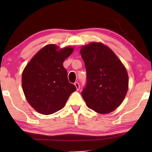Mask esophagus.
<instances>
[{
	"label": "esophagus",
	"instance_id": "obj_1",
	"mask_svg": "<svg viewBox=\"0 0 152 152\" xmlns=\"http://www.w3.org/2000/svg\"><path fill=\"white\" fill-rule=\"evenodd\" d=\"M74 85H75L77 91H78V90L80 89V84H79L78 82H76L75 83H74Z\"/></svg>",
	"mask_w": 152,
	"mask_h": 152
}]
</instances>
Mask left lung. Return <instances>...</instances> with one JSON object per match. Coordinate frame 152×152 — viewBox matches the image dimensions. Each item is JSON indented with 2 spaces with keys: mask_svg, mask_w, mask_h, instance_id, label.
<instances>
[{
  "mask_svg": "<svg viewBox=\"0 0 152 152\" xmlns=\"http://www.w3.org/2000/svg\"><path fill=\"white\" fill-rule=\"evenodd\" d=\"M86 84L82 96L89 109L101 114L116 109L122 103L129 86L127 72L115 53L101 43L82 46Z\"/></svg>",
  "mask_w": 152,
  "mask_h": 152,
  "instance_id": "left-lung-1",
  "label": "left lung"
}]
</instances>
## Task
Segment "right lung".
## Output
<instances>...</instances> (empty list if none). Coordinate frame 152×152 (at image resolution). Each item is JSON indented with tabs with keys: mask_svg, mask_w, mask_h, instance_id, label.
Returning <instances> with one entry per match:
<instances>
[{
	"mask_svg": "<svg viewBox=\"0 0 152 152\" xmlns=\"http://www.w3.org/2000/svg\"><path fill=\"white\" fill-rule=\"evenodd\" d=\"M71 47L58 50L49 44L27 64L22 74L23 91L28 102L41 114L50 115L64 107L76 90L69 82L63 62L73 52Z\"/></svg>",
	"mask_w": 152,
	"mask_h": 152,
	"instance_id": "1",
	"label": "right lung"
}]
</instances>
